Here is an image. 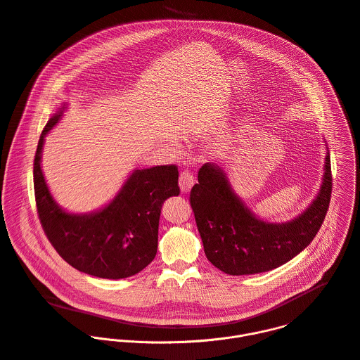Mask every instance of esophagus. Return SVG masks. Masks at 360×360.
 <instances>
[{"label": "esophagus", "mask_w": 360, "mask_h": 360, "mask_svg": "<svg viewBox=\"0 0 360 360\" xmlns=\"http://www.w3.org/2000/svg\"><path fill=\"white\" fill-rule=\"evenodd\" d=\"M195 178L193 174L189 171H182L179 175V186L182 192H189V189L193 186Z\"/></svg>", "instance_id": "obj_1"}]
</instances>
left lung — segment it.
<instances>
[{
	"label": "left lung",
	"instance_id": "obj_1",
	"mask_svg": "<svg viewBox=\"0 0 360 360\" xmlns=\"http://www.w3.org/2000/svg\"><path fill=\"white\" fill-rule=\"evenodd\" d=\"M332 193L330 158L326 155L321 191L312 205L287 223L257 219L231 191L223 169L205 164L189 202L207 260L230 276L277 269L301 253L316 236Z\"/></svg>",
	"mask_w": 360,
	"mask_h": 360
}]
</instances>
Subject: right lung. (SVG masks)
I'll return each mask as SVG.
<instances>
[{"label":"right lung","mask_w":360,"mask_h":360,"mask_svg":"<svg viewBox=\"0 0 360 360\" xmlns=\"http://www.w3.org/2000/svg\"><path fill=\"white\" fill-rule=\"evenodd\" d=\"M60 115L62 110L49 118L34 160L35 202L42 229L58 255L76 270L98 278L131 277L157 255L162 203L179 195L178 167L137 169L100 212L66 213L53 200L41 169L44 139Z\"/></svg>","instance_id":"1"}]
</instances>
